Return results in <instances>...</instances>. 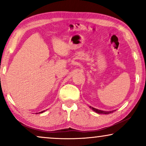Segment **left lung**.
Here are the masks:
<instances>
[{"label":"left lung","instance_id":"8db88e82","mask_svg":"<svg viewBox=\"0 0 146 146\" xmlns=\"http://www.w3.org/2000/svg\"><path fill=\"white\" fill-rule=\"evenodd\" d=\"M90 108H91L93 111H94L95 112H96L98 113H102V114H109V113H112V112H113V111H115V110H112V111H103V110H100L94 108H93V107H92V106H90Z\"/></svg>","mask_w":146,"mask_h":146}]
</instances>
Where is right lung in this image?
<instances>
[{
    "label": "right lung",
    "mask_w": 146,
    "mask_h": 146,
    "mask_svg": "<svg viewBox=\"0 0 146 146\" xmlns=\"http://www.w3.org/2000/svg\"><path fill=\"white\" fill-rule=\"evenodd\" d=\"M44 111H45V110H44V111H40L39 113H43V112H44Z\"/></svg>",
    "instance_id": "1"
}]
</instances>
